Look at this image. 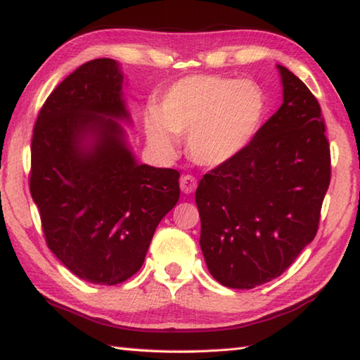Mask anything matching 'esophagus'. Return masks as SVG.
<instances>
[{
	"label": "esophagus",
	"instance_id": "obj_1",
	"mask_svg": "<svg viewBox=\"0 0 360 360\" xmlns=\"http://www.w3.org/2000/svg\"><path fill=\"white\" fill-rule=\"evenodd\" d=\"M197 188V179L191 174H184L181 178V191L184 193H192Z\"/></svg>",
	"mask_w": 360,
	"mask_h": 360
}]
</instances>
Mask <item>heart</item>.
<instances>
[{
  "label": "heart",
  "mask_w": 360,
  "mask_h": 360,
  "mask_svg": "<svg viewBox=\"0 0 360 360\" xmlns=\"http://www.w3.org/2000/svg\"><path fill=\"white\" fill-rule=\"evenodd\" d=\"M265 115L257 84L193 75L169 87L157 112L146 119L149 144L163 157L178 152L176 135H187V152L202 167H221L252 141Z\"/></svg>",
  "instance_id": "b5f03b06"
}]
</instances>
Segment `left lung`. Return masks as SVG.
Returning <instances> with one entry per match:
<instances>
[{
    "label": "left lung",
    "instance_id": "8db88e82",
    "mask_svg": "<svg viewBox=\"0 0 360 360\" xmlns=\"http://www.w3.org/2000/svg\"><path fill=\"white\" fill-rule=\"evenodd\" d=\"M283 105L238 157L206 173L195 192L208 270L231 289H252L288 270L314 240L330 184L321 106L278 65Z\"/></svg>",
    "mask_w": 360,
    "mask_h": 360
}]
</instances>
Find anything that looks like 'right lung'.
<instances>
[{"mask_svg": "<svg viewBox=\"0 0 360 360\" xmlns=\"http://www.w3.org/2000/svg\"><path fill=\"white\" fill-rule=\"evenodd\" d=\"M112 58L79 66L47 96L32 139L30 192L46 243L77 278L114 285L141 268L158 222L179 200V172L139 165Z\"/></svg>", "mask_w": 360, "mask_h": 360, "instance_id": "obj_1", "label": "right lung"}]
</instances>
